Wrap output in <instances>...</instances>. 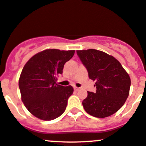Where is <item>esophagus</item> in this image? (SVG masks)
Wrapping results in <instances>:
<instances>
[{
  "instance_id": "obj_1",
  "label": "esophagus",
  "mask_w": 146,
  "mask_h": 146,
  "mask_svg": "<svg viewBox=\"0 0 146 146\" xmlns=\"http://www.w3.org/2000/svg\"><path fill=\"white\" fill-rule=\"evenodd\" d=\"M74 90L75 91H78V90H79V88L77 87H74Z\"/></svg>"
}]
</instances>
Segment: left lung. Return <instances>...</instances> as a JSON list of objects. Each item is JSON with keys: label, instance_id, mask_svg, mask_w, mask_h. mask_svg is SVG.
I'll return each mask as SVG.
<instances>
[{"label": "left lung", "instance_id": "1", "mask_svg": "<svg viewBox=\"0 0 146 146\" xmlns=\"http://www.w3.org/2000/svg\"><path fill=\"white\" fill-rule=\"evenodd\" d=\"M76 52L96 88L95 93L87 92V98L82 101L85 111L96 117L112 115L128 97L129 76L115 58L104 52L94 49Z\"/></svg>", "mask_w": 146, "mask_h": 146}]
</instances>
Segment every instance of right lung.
Segmentation results:
<instances>
[{"mask_svg":"<svg viewBox=\"0 0 146 146\" xmlns=\"http://www.w3.org/2000/svg\"><path fill=\"white\" fill-rule=\"evenodd\" d=\"M74 53L48 49L32 56L24 66L19 80L21 100L35 117L52 120L65 111L73 88L59 85L56 77Z\"/></svg>","mask_w":146,"mask_h":146,"instance_id":"add662e5","label":"right lung"}]
</instances>
